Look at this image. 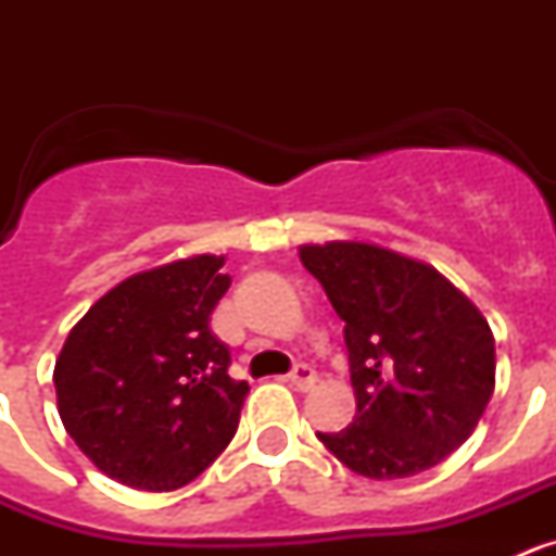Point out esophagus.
<instances>
[{"label": "esophagus", "instance_id": "34e87169", "mask_svg": "<svg viewBox=\"0 0 556 556\" xmlns=\"http://www.w3.org/2000/svg\"><path fill=\"white\" fill-rule=\"evenodd\" d=\"M289 381H292V387L306 392L317 384V372H314L308 365H298L292 372H289Z\"/></svg>", "mask_w": 556, "mask_h": 556}]
</instances>
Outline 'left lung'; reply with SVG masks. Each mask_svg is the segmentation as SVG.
I'll use <instances>...</instances> for the list:
<instances>
[{
	"mask_svg": "<svg viewBox=\"0 0 556 556\" xmlns=\"http://www.w3.org/2000/svg\"><path fill=\"white\" fill-rule=\"evenodd\" d=\"M301 262L345 320L353 424L317 434L367 479H406L454 454L495 390L484 314L431 264L372 242L301 244Z\"/></svg>",
	"mask_w": 556,
	"mask_h": 556,
	"instance_id": "8db88e82",
	"label": "left lung"
}]
</instances>
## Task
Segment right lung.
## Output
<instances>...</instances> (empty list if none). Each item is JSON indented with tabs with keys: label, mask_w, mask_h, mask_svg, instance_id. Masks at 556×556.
<instances>
[{
	"label": "right lung",
	"mask_w": 556,
	"mask_h": 556,
	"mask_svg": "<svg viewBox=\"0 0 556 556\" xmlns=\"http://www.w3.org/2000/svg\"><path fill=\"white\" fill-rule=\"evenodd\" d=\"M225 255L144 269L83 314L55 358L58 415L77 448L127 488L169 493L233 440L248 381L228 376L211 312Z\"/></svg>",
	"instance_id": "add662e5"
}]
</instances>
